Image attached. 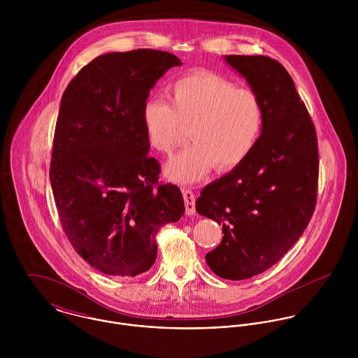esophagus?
Wrapping results in <instances>:
<instances>
[{"label":"esophagus","mask_w":358,"mask_h":358,"mask_svg":"<svg viewBox=\"0 0 358 358\" xmlns=\"http://www.w3.org/2000/svg\"><path fill=\"white\" fill-rule=\"evenodd\" d=\"M183 199H185V206L187 215L196 213V196L190 189H183Z\"/></svg>","instance_id":"obj_1"}]
</instances>
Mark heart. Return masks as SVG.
<instances>
[{
	"label": "heart",
	"mask_w": 358,
	"mask_h": 358,
	"mask_svg": "<svg viewBox=\"0 0 358 358\" xmlns=\"http://www.w3.org/2000/svg\"><path fill=\"white\" fill-rule=\"evenodd\" d=\"M142 120L146 141L157 153H171L190 128L193 145L168 162L166 175L193 183L213 166L224 172L248 158L263 131L264 107L255 91L201 70L175 80L168 87V102H146Z\"/></svg>",
	"instance_id": "1"
}]
</instances>
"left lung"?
I'll use <instances>...</instances> for the list:
<instances>
[{
	"label": "left lung",
	"instance_id": "obj_1",
	"mask_svg": "<svg viewBox=\"0 0 358 358\" xmlns=\"http://www.w3.org/2000/svg\"><path fill=\"white\" fill-rule=\"evenodd\" d=\"M224 60L259 95L264 124L252 153L205 186L196 209L224 234L205 255L209 268L238 281L271 267L305 231L317 200L318 148L306 106L281 63L263 55Z\"/></svg>",
	"mask_w": 358,
	"mask_h": 358
}]
</instances>
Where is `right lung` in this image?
Instances as JSON below:
<instances>
[{
  "mask_svg": "<svg viewBox=\"0 0 358 358\" xmlns=\"http://www.w3.org/2000/svg\"><path fill=\"white\" fill-rule=\"evenodd\" d=\"M169 52H110L67 85L53 136L51 179L63 230L84 260L107 275L135 277L157 256L155 234L185 213L180 189L158 183L142 111Z\"/></svg>",
  "mask_w": 358,
  "mask_h": 358,
  "instance_id": "add662e5",
  "label": "right lung"
}]
</instances>
